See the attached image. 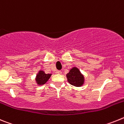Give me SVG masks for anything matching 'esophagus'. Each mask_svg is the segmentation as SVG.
Returning <instances> with one entry per match:
<instances>
[{"mask_svg": "<svg viewBox=\"0 0 124 124\" xmlns=\"http://www.w3.org/2000/svg\"><path fill=\"white\" fill-rule=\"evenodd\" d=\"M56 73L59 74H61V73H62V71H60V70H59V71H57Z\"/></svg>", "mask_w": 124, "mask_h": 124, "instance_id": "34e87169", "label": "esophagus"}]
</instances>
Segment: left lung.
Here are the masks:
<instances>
[{"mask_svg": "<svg viewBox=\"0 0 124 124\" xmlns=\"http://www.w3.org/2000/svg\"><path fill=\"white\" fill-rule=\"evenodd\" d=\"M68 81L76 87H81L84 83V77L77 67H73L66 74Z\"/></svg>", "mask_w": 124, "mask_h": 124, "instance_id": "obj_1", "label": "left lung"}]
</instances>
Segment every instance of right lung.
Returning a JSON list of instances; mask_svg holds the SVG:
<instances>
[{"instance_id":"obj_1","label":"right lung","mask_w":124,"mask_h":124,"mask_svg":"<svg viewBox=\"0 0 124 124\" xmlns=\"http://www.w3.org/2000/svg\"><path fill=\"white\" fill-rule=\"evenodd\" d=\"M51 74H46L45 71L42 70H40L37 73L35 78V81L38 86H41L45 84L50 78L51 77Z\"/></svg>"}]
</instances>
